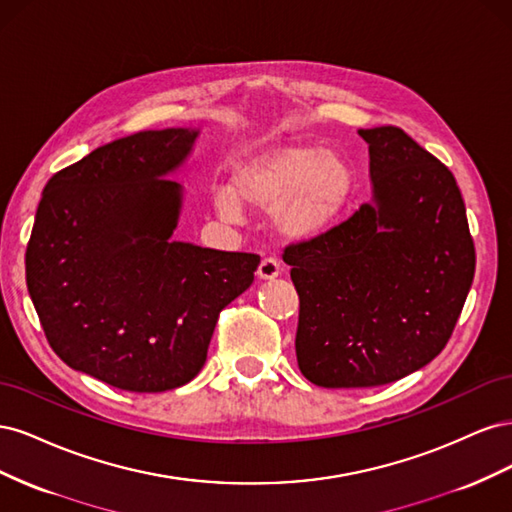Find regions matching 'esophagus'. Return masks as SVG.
Listing matches in <instances>:
<instances>
[{
    "mask_svg": "<svg viewBox=\"0 0 512 512\" xmlns=\"http://www.w3.org/2000/svg\"><path fill=\"white\" fill-rule=\"evenodd\" d=\"M258 277L260 280H273V277H277L282 273V267H280V260L277 258H273V256H267V258H262L260 260V265H258Z\"/></svg>",
    "mask_w": 512,
    "mask_h": 512,
    "instance_id": "esophagus-1",
    "label": "esophagus"
}]
</instances>
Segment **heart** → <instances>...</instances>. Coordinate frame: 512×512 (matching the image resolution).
<instances>
[{"mask_svg":"<svg viewBox=\"0 0 512 512\" xmlns=\"http://www.w3.org/2000/svg\"><path fill=\"white\" fill-rule=\"evenodd\" d=\"M235 190L218 192V209L237 220L243 205L271 211L273 226L290 241H314L331 232L350 205L356 173L335 151L316 143L262 149L235 170Z\"/></svg>","mask_w":512,"mask_h":512,"instance_id":"1","label":"heart"}]
</instances>
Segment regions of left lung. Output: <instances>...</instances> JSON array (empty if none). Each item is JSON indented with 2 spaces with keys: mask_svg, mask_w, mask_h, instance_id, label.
I'll use <instances>...</instances> for the list:
<instances>
[{
  "mask_svg": "<svg viewBox=\"0 0 512 512\" xmlns=\"http://www.w3.org/2000/svg\"><path fill=\"white\" fill-rule=\"evenodd\" d=\"M359 136L374 203L284 252L299 294V369L324 389L389 384L436 359L476 269L451 170L401 128Z\"/></svg>",
  "mask_w": 512,
  "mask_h": 512,
  "instance_id": "1",
  "label": "left lung"
}]
</instances>
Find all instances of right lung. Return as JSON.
<instances>
[{
	"label": "right lung",
	"instance_id": "right-lung-1",
	"mask_svg": "<svg viewBox=\"0 0 512 512\" xmlns=\"http://www.w3.org/2000/svg\"><path fill=\"white\" fill-rule=\"evenodd\" d=\"M196 130H145L94 149L42 192L25 277L61 361L121 391L188 384L222 309L260 256L173 241Z\"/></svg>",
	"mask_w": 512,
	"mask_h": 512
}]
</instances>
